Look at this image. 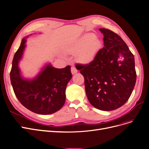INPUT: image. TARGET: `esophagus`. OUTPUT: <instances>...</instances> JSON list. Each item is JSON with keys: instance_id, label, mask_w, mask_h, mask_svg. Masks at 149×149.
I'll return each mask as SVG.
<instances>
[{"instance_id": "34e87169", "label": "esophagus", "mask_w": 149, "mask_h": 149, "mask_svg": "<svg viewBox=\"0 0 149 149\" xmlns=\"http://www.w3.org/2000/svg\"><path fill=\"white\" fill-rule=\"evenodd\" d=\"M77 72V70L75 67L71 68V73H72V74H75Z\"/></svg>"}]
</instances>
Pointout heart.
<instances>
[{"label": "heart", "mask_w": 149, "mask_h": 149, "mask_svg": "<svg viewBox=\"0 0 149 149\" xmlns=\"http://www.w3.org/2000/svg\"><path fill=\"white\" fill-rule=\"evenodd\" d=\"M102 42L93 33H87L79 40L68 43L65 50L71 54H75L76 58L81 63L91 62L97 55Z\"/></svg>", "instance_id": "obj_1"}]
</instances>
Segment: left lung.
Returning a JSON list of instances; mask_svg holds the SVG:
<instances>
[{"label":"left lung","instance_id":"obj_1","mask_svg":"<svg viewBox=\"0 0 149 149\" xmlns=\"http://www.w3.org/2000/svg\"><path fill=\"white\" fill-rule=\"evenodd\" d=\"M104 47L89 64L77 65L85 78L88 99L94 107L112 111L128 100L136 73L134 55L122 39L113 31L100 29Z\"/></svg>","mask_w":149,"mask_h":149}]
</instances>
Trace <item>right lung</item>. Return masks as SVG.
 Masks as SVG:
<instances>
[{
    "label": "right lung",
    "instance_id": "obj_1",
    "mask_svg": "<svg viewBox=\"0 0 149 149\" xmlns=\"http://www.w3.org/2000/svg\"><path fill=\"white\" fill-rule=\"evenodd\" d=\"M29 36L22 39L14 55L10 72L11 85L16 97L25 108L39 114H52L60 110L65 102L66 86L72 77L70 66L57 69L50 63L46 64L34 78H24L19 63Z\"/></svg>",
    "mask_w": 149,
    "mask_h": 149
}]
</instances>
